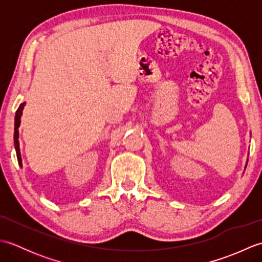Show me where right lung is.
Returning a JSON list of instances; mask_svg holds the SVG:
<instances>
[{
    "instance_id": "1",
    "label": "right lung",
    "mask_w": 262,
    "mask_h": 262,
    "mask_svg": "<svg viewBox=\"0 0 262 262\" xmlns=\"http://www.w3.org/2000/svg\"><path fill=\"white\" fill-rule=\"evenodd\" d=\"M25 107V102L21 103L19 105L18 110L15 113V122H14V146H15V151H16V158H18V162L21 165V155H20V148H19V130L18 128L20 126V119H21V115H22V110H24Z\"/></svg>"
}]
</instances>
